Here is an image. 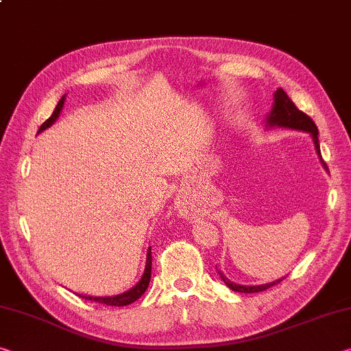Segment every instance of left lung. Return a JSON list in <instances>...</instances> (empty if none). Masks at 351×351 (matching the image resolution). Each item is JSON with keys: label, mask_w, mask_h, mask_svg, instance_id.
I'll return each mask as SVG.
<instances>
[{"label": "left lung", "mask_w": 351, "mask_h": 351, "mask_svg": "<svg viewBox=\"0 0 351 351\" xmlns=\"http://www.w3.org/2000/svg\"><path fill=\"white\" fill-rule=\"evenodd\" d=\"M274 106H271V110L269 117H267V125L265 126H280V128H291V130H298V131H306L309 132L311 136H313V141H314V145H315V152L317 154L320 156V145H319V130H317L315 123L311 119L309 115H306L304 112H302L291 98L287 97V93L282 90V88H276L275 95H274ZM322 158V156H320ZM322 164H324V160H322ZM324 167L326 169V165L324 164ZM219 275L221 280H223L225 285L231 289V291L234 292H242V293H254V292H263L267 291V289L278 285V282L282 281L281 280H276L274 282H269V285H261V286H241V285H236V282H232L228 280V278L221 274L219 270Z\"/></svg>", "instance_id": "1"}]
</instances>
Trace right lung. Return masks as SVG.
<instances>
[{"label": "right lung", "mask_w": 351, "mask_h": 351, "mask_svg": "<svg viewBox=\"0 0 351 351\" xmlns=\"http://www.w3.org/2000/svg\"><path fill=\"white\" fill-rule=\"evenodd\" d=\"M64 101H65V95L59 99V103H58V106H56V109H54V112L51 114V117H49L45 123L38 128V132L45 131L47 128L51 126L54 121L58 120L60 110H62V108H64ZM38 132H37V134H38ZM149 278H152V247H149L148 252H147V265H145V270H143V275L141 278V281H138L134 287L130 289V291L120 293V295H114V297H90V295H80V297L86 298V300H90V302L104 303L108 306H126V304L134 303L136 300H138L143 295V293H145L147 287L149 285Z\"/></svg>", "instance_id": "obj_1"}]
</instances>
